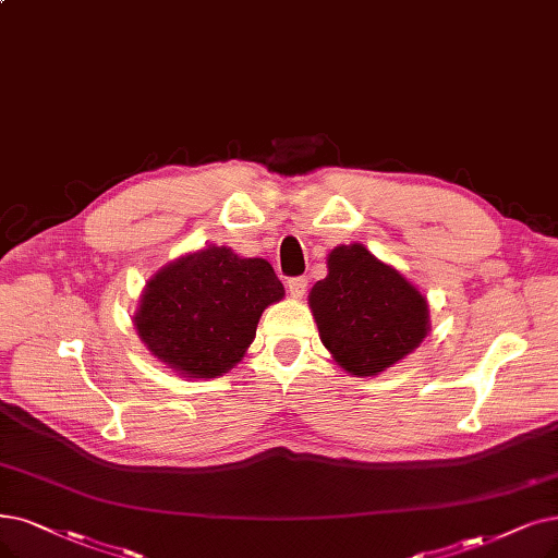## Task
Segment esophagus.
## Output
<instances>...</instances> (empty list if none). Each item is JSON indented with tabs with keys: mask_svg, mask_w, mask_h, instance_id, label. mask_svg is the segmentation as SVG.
Masks as SVG:
<instances>
[{
	"mask_svg": "<svg viewBox=\"0 0 558 558\" xmlns=\"http://www.w3.org/2000/svg\"><path fill=\"white\" fill-rule=\"evenodd\" d=\"M286 288L293 298H302L306 293V288H308V279L306 277H293V279L286 281Z\"/></svg>",
	"mask_w": 558,
	"mask_h": 558,
	"instance_id": "obj_1",
	"label": "esophagus"
}]
</instances>
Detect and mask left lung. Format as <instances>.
<instances>
[{
	"label": "left lung",
	"instance_id": "left-lung-1",
	"mask_svg": "<svg viewBox=\"0 0 558 558\" xmlns=\"http://www.w3.org/2000/svg\"><path fill=\"white\" fill-rule=\"evenodd\" d=\"M308 306L333 362L356 377L387 371L430 329L418 288L360 242L329 252L327 277L311 288Z\"/></svg>",
	"mask_w": 558,
	"mask_h": 558
}]
</instances>
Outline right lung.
Masks as SVG:
<instances>
[{"mask_svg":"<svg viewBox=\"0 0 558 558\" xmlns=\"http://www.w3.org/2000/svg\"><path fill=\"white\" fill-rule=\"evenodd\" d=\"M281 298L265 258L208 244L155 272L132 320L162 364L183 377H217L242 360L263 311Z\"/></svg>","mask_w":558,"mask_h":558,"instance_id":"1","label":"right lung"}]
</instances>
